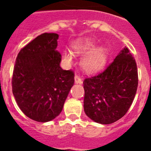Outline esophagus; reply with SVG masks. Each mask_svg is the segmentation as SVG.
I'll use <instances>...</instances> for the list:
<instances>
[{
  "mask_svg": "<svg viewBox=\"0 0 151 151\" xmlns=\"http://www.w3.org/2000/svg\"><path fill=\"white\" fill-rule=\"evenodd\" d=\"M75 82L76 84H82V79L79 76H75Z\"/></svg>",
  "mask_w": 151,
  "mask_h": 151,
  "instance_id": "obj_1",
  "label": "esophagus"
}]
</instances>
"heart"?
I'll return each instance as SVG.
<instances>
[{"label":"heart","instance_id":"heart-1","mask_svg":"<svg viewBox=\"0 0 151 151\" xmlns=\"http://www.w3.org/2000/svg\"><path fill=\"white\" fill-rule=\"evenodd\" d=\"M95 47V44L91 40H84L74 46V51L77 54L88 53L82 60V66L85 71L97 72L102 69L106 63L107 52L104 47ZM64 57L69 62L72 61V55L69 52L64 53Z\"/></svg>","mask_w":151,"mask_h":151}]
</instances>
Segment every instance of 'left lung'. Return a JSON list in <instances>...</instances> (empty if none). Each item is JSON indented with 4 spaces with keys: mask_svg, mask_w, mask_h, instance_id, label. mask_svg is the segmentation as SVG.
I'll use <instances>...</instances> for the list:
<instances>
[{
    "mask_svg": "<svg viewBox=\"0 0 151 151\" xmlns=\"http://www.w3.org/2000/svg\"><path fill=\"white\" fill-rule=\"evenodd\" d=\"M138 83L135 60L125 47L102 73L84 80L85 114L104 125L119 120L132 104Z\"/></svg>",
    "mask_w": 151,
    "mask_h": 151,
    "instance_id": "1",
    "label": "left lung"
}]
</instances>
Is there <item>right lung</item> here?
<instances>
[{
  "mask_svg": "<svg viewBox=\"0 0 151 151\" xmlns=\"http://www.w3.org/2000/svg\"><path fill=\"white\" fill-rule=\"evenodd\" d=\"M58 38L56 33L38 35L21 49L13 69V96L24 114L37 122L59 115L74 85V73L60 66Z\"/></svg>",
  "mask_w": 151,
  "mask_h": 151,
  "instance_id": "1",
  "label": "right lung"
}]
</instances>
